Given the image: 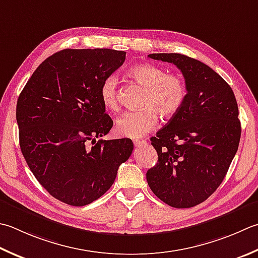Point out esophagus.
I'll use <instances>...</instances> for the list:
<instances>
[{"instance_id": "esophagus-1", "label": "esophagus", "mask_w": 258, "mask_h": 258, "mask_svg": "<svg viewBox=\"0 0 258 258\" xmlns=\"http://www.w3.org/2000/svg\"><path fill=\"white\" fill-rule=\"evenodd\" d=\"M133 143L135 145V148H140V146H142V145H144L146 143V141H144V140H136V141H134Z\"/></svg>"}]
</instances>
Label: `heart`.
<instances>
[{
  "mask_svg": "<svg viewBox=\"0 0 258 258\" xmlns=\"http://www.w3.org/2000/svg\"><path fill=\"white\" fill-rule=\"evenodd\" d=\"M128 77L145 87L142 109L127 112L116 120V133L131 139L142 138L159 123V115L169 119L178 114L186 100L188 89L182 77L166 74L155 64H135L127 72ZM99 97L106 109L117 110L118 80L115 75H108L99 87Z\"/></svg>",
  "mask_w": 258,
  "mask_h": 258,
  "instance_id": "b5f03b06",
  "label": "heart"
}]
</instances>
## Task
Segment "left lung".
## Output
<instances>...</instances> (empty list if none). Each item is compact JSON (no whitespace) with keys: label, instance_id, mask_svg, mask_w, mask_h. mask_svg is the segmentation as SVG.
I'll return each mask as SVG.
<instances>
[{"label":"left lung","instance_id":"8db88e82","mask_svg":"<svg viewBox=\"0 0 258 258\" xmlns=\"http://www.w3.org/2000/svg\"><path fill=\"white\" fill-rule=\"evenodd\" d=\"M148 57L175 64L188 96L180 112L151 138L158 163L146 180L166 205L191 208L215 192L238 150V106L230 86L199 60L180 53Z\"/></svg>","mask_w":258,"mask_h":258}]
</instances>
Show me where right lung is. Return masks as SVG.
Masks as SVG:
<instances>
[{
	"label": "right lung",
	"mask_w": 258,
	"mask_h": 258,
	"mask_svg": "<svg viewBox=\"0 0 258 258\" xmlns=\"http://www.w3.org/2000/svg\"><path fill=\"white\" fill-rule=\"evenodd\" d=\"M125 55L112 49L61 50L35 69L19 96L22 154L40 184L67 205L97 200L132 154L128 139L96 140L113 127L99 97L100 84Z\"/></svg>",
	"instance_id": "right-lung-1"
}]
</instances>
